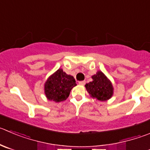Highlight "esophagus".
I'll list each match as a JSON object with an SVG mask.
<instances>
[{"label":"esophagus","mask_w":150,"mask_h":150,"mask_svg":"<svg viewBox=\"0 0 150 150\" xmlns=\"http://www.w3.org/2000/svg\"><path fill=\"white\" fill-rule=\"evenodd\" d=\"M79 84L80 85H85V81H80V82H79Z\"/></svg>","instance_id":"34e87169"}]
</instances>
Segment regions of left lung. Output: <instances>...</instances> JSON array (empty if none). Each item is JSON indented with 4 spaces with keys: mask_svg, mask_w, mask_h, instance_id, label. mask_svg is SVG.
<instances>
[{
    "mask_svg": "<svg viewBox=\"0 0 150 150\" xmlns=\"http://www.w3.org/2000/svg\"><path fill=\"white\" fill-rule=\"evenodd\" d=\"M91 77L92 82L85 85V88L91 97L101 102L109 100L113 95L114 91L111 81L101 71H98Z\"/></svg>",
    "mask_w": 150,
    "mask_h": 150,
    "instance_id": "left-lung-1",
    "label": "left lung"
}]
</instances>
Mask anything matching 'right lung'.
<instances>
[{"instance_id": "add662e5", "label": "right lung", "mask_w": 150, "mask_h": 150, "mask_svg": "<svg viewBox=\"0 0 150 150\" xmlns=\"http://www.w3.org/2000/svg\"><path fill=\"white\" fill-rule=\"evenodd\" d=\"M76 85L74 76L59 68L47 79L44 84V93L48 100L60 102L68 99L71 89Z\"/></svg>"}]
</instances>
